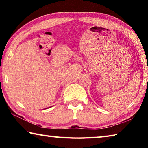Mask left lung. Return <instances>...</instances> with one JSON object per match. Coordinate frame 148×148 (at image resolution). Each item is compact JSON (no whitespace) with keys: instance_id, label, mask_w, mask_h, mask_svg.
Listing matches in <instances>:
<instances>
[{"instance_id":"1","label":"left lung","mask_w":148,"mask_h":148,"mask_svg":"<svg viewBox=\"0 0 148 148\" xmlns=\"http://www.w3.org/2000/svg\"><path fill=\"white\" fill-rule=\"evenodd\" d=\"M147 82H148V80H147Z\"/></svg>"}]
</instances>
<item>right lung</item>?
<instances>
[{
  "mask_svg": "<svg viewBox=\"0 0 148 148\" xmlns=\"http://www.w3.org/2000/svg\"><path fill=\"white\" fill-rule=\"evenodd\" d=\"M49 108H50V107H49ZM47 108H45V109H47ZM43 110H44V109H43Z\"/></svg>",
  "mask_w": 148,
  "mask_h": 148,
  "instance_id": "1",
  "label": "right lung"
}]
</instances>
